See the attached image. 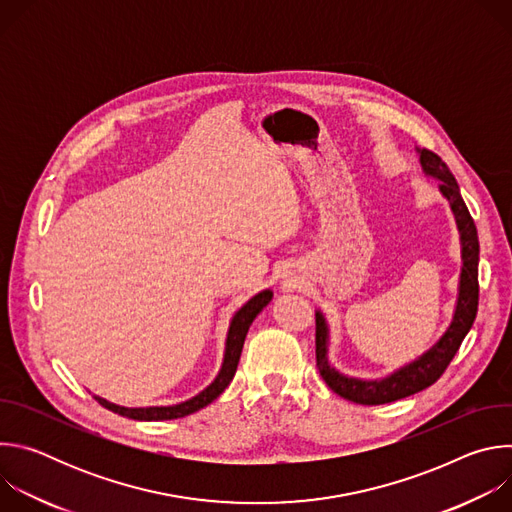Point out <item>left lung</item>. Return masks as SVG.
<instances>
[{
    "mask_svg": "<svg viewBox=\"0 0 512 512\" xmlns=\"http://www.w3.org/2000/svg\"><path fill=\"white\" fill-rule=\"evenodd\" d=\"M421 168L427 176L440 180V192L448 198L452 212L456 216L460 243H462V273H460V289L458 302L452 324L427 352H423L413 362L405 364L399 371L391 373L385 379L362 381L340 375L328 362V326L322 312H316V367L326 381V385L346 401L358 405H383L409 395H415L444 375L448 364L456 356L462 340L470 332L476 312H478V233L468 206L460 194V186L446 166V162L429 152L417 150Z\"/></svg>",
    "mask_w": 512,
    "mask_h": 512,
    "instance_id": "1",
    "label": "left lung"
}]
</instances>
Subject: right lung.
Listing matches in <instances>:
<instances>
[{
  "label": "right lung",
  "mask_w": 512,
  "mask_h": 512,
  "mask_svg": "<svg viewBox=\"0 0 512 512\" xmlns=\"http://www.w3.org/2000/svg\"><path fill=\"white\" fill-rule=\"evenodd\" d=\"M273 291L271 289H263L261 294L253 296L231 320L229 326V334H227V344H225V358H223V367L218 371L216 379L204 389L200 391L196 397L178 403V405H170V407H121L115 403H109L107 399H101L95 395V399L109 411L119 413L123 417L129 419H137V421H164V419H178V417H186L190 413L200 411L202 407H206L208 403H212L218 395H221L229 383L233 381L235 373H237V364L241 358V350L245 344V336L249 332V326L253 324V320L257 318V314L271 302Z\"/></svg>",
  "instance_id": "1"
}]
</instances>
